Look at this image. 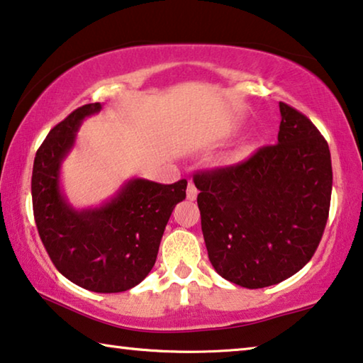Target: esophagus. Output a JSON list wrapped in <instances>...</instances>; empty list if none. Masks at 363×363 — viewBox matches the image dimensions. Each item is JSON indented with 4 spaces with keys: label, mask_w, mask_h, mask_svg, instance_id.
<instances>
[{
    "label": "esophagus",
    "mask_w": 363,
    "mask_h": 363,
    "mask_svg": "<svg viewBox=\"0 0 363 363\" xmlns=\"http://www.w3.org/2000/svg\"><path fill=\"white\" fill-rule=\"evenodd\" d=\"M197 187H195L194 182H189L187 186V199L189 200H195V197H197Z\"/></svg>",
    "instance_id": "1"
}]
</instances>
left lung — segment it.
<instances>
[{
	"instance_id": "1",
	"label": "left lung",
	"mask_w": 363,
	"mask_h": 363,
	"mask_svg": "<svg viewBox=\"0 0 363 363\" xmlns=\"http://www.w3.org/2000/svg\"><path fill=\"white\" fill-rule=\"evenodd\" d=\"M279 111L278 143L194 176L213 268L249 289L278 284L306 267L330 213L328 142L296 108L281 101Z\"/></svg>"
}]
</instances>
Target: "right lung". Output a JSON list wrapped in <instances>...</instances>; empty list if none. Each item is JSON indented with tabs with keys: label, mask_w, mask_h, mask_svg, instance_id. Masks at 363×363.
Returning <instances> with one entry per match:
<instances>
[{
	"label": "right lung",
	"mask_w": 363,
	"mask_h": 363,
	"mask_svg": "<svg viewBox=\"0 0 363 363\" xmlns=\"http://www.w3.org/2000/svg\"><path fill=\"white\" fill-rule=\"evenodd\" d=\"M100 109V103L80 106L50 130L33 161L32 203L40 239L57 272L84 289L111 294L150 273L171 213L186 199L187 181L164 186L137 177L99 208H72L60 187L61 163L82 121Z\"/></svg>",
	"instance_id": "right-lung-1"
}]
</instances>
